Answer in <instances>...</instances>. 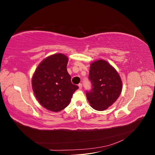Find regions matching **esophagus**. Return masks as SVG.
Segmentation results:
<instances>
[{"label": "esophagus", "instance_id": "1", "mask_svg": "<svg viewBox=\"0 0 155 155\" xmlns=\"http://www.w3.org/2000/svg\"><path fill=\"white\" fill-rule=\"evenodd\" d=\"M78 87H79V89H81L82 88V83H79L78 85Z\"/></svg>", "mask_w": 155, "mask_h": 155}]
</instances>
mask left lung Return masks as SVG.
<instances>
[{"mask_svg":"<svg viewBox=\"0 0 155 155\" xmlns=\"http://www.w3.org/2000/svg\"><path fill=\"white\" fill-rule=\"evenodd\" d=\"M89 79L91 91L87 92V98L94 109L106 110L117 100L122 90V81L116 70L104 59L91 64Z\"/></svg>","mask_w":155,"mask_h":155,"instance_id":"obj_1","label":"left lung"}]
</instances>
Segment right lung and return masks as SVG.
I'll use <instances>...</instances> for the list:
<instances>
[{"instance_id":"1","label":"right lung","mask_w":155,"mask_h":155,"mask_svg":"<svg viewBox=\"0 0 155 155\" xmlns=\"http://www.w3.org/2000/svg\"><path fill=\"white\" fill-rule=\"evenodd\" d=\"M68 59L63 54H55L40 63L33 75V91L39 104L52 112L67 107L78 87L71 82L67 72Z\"/></svg>"}]
</instances>
